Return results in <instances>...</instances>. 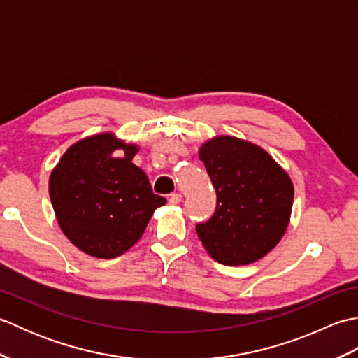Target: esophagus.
I'll list each match as a JSON object with an SVG mask.
<instances>
[{"label":"esophagus","instance_id":"esophagus-1","mask_svg":"<svg viewBox=\"0 0 358 358\" xmlns=\"http://www.w3.org/2000/svg\"><path fill=\"white\" fill-rule=\"evenodd\" d=\"M181 200H183V196H181V194H171L169 195V203L171 204H178Z\"/></svg>","mask_w":358,"mask_h":358}]
</instances>
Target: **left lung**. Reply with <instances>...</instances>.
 <instances>
[{"mask_svg": "<svg viewBox=\"0 0 358 358\" xmlns=\"http://www.w3.org/2000/svg\"><path fill=\"white\" fill-rule=\"evenodd\" d=\"M200 159L217 192L214 215L195 227L203 246L227 266L260 260L286 232L291 178L264 149L235 136L204 143Z\"/></svg>", "mask_w": 358, "mask_h": 358, "instance_id": "8db88e82", "label": "left lung"}]
</instances>
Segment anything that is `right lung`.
Instances as JSON below:
<instances>
[{
    "mask_svg": "<svg viewBox=\"0 0 358 358\" xmlns=\"http://www.w3.org/2000/svg\"><path fill=\"white\" fill-rule=\"evenodd\" d=\"M123 157H112L113 150ZM138 146L112 134L83 138L66 150L49 178V195L64 235L96 258H115L140 240L154 210L166 204L132 158Z\"/></svg>",
    "mask_w": 358,
    "mask_h": 358,
    "instance_id": "obj_1",
    "label": "right lung"
}]
</instances>
